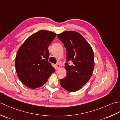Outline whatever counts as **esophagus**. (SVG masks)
<instances>
[{"instance_id": "obj_1", "label": "esophagus", "mask_w": 120, "mask_h": 120, "mask_svg": "<svg viewBox=\"0 0 120 120\" xmlns=\"http://www.w3.org/2000/svg\"><path fill=\"white\" fill-rule=\"evenodd\" d=\"M55 67H56V69H58V68H60V65L59 64V63H57V64H56L55 65Z\"/></svg>"}]
</instances>
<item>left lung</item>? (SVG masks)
<instances>
[{"mask_svg": "<svg viewBox=\"0 0 120 120\" xmlns=\"http://www.w3.org/2000/svg\"><path fill=\"white\" fill-rule=\"evenodd\" d=\"M67 50V62L65 64L66 77L60 83L66 90L75 92L82 88L92 75L94 55L90 44L82 35L73 31H64L58 34Z\"/></svg>", "mask_w": 120, "mask_h": 120, "instance_id": "1", "label": "left lung"}]
</instances>
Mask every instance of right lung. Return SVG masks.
Returning a JSON list of instances; mask_svg holds the SVG:
<instances>
[{"label":"right lung","instance_id":"add662e5","mask_svg":"<svg viewBox=\"0 0 120 120\" xmlns=\"http://www.w3.org/2000/svg\"><path fill=\"white\" fill-rule=\"evenodd\" d=\"M56 36L54 32L40 30L25 41L18 50L15 61L17 75L30 89L43 86L55 69L48 62V46Z\"/></svg>","mask_w":120,"mask_h":120}]
</instances>
